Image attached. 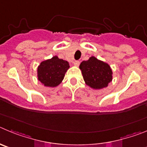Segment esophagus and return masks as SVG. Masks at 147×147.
Returning a JSON list of instances; mask_svg holds the SVG:
<instances>
[{"label": "esophagus", "instance_id": "1", "mask_svg": "<svg viewBox=\"0 0 147 147\" xmlns=\"http://www.w3.org/2000/svg\"><path fill=\"white\" fill-rule=\"evenodd\" d=\"M79 64H80V61H74V65L76 66V67H78Z\"/></svg>", "mask_w": 147, "mask_h": 147}]
</instances>
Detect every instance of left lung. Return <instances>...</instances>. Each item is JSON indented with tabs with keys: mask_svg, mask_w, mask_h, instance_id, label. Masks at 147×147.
<instances>
[{
	"mask_svg": "<svg viewBox=\"0 0 147 147\" xmlns=\"http://www.w3.org/2000/svg\"><path fill=\"white\" fill-rule=\"evenodd\" d=\"M80 69L86 84L94 89L105 88L112 80L113 72L111 67L94 56L82 61Z\"/></svg>",
	"mask_w": 147,
	"mask_h": 147,
	"instance_id": "1",
	"label": "left lung"
}]
</instances>
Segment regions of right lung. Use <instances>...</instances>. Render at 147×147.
<instances>
[{
	"instance_id": "1",
	"label": "right lung",
	"mask_w": 147,
	"mask_h": 147,
	"mask_svg": "<svg viewBox=\"0 0 147 147\" xmlns=\"http://www.w3.org/2000/svg\"><path fill=\"white\" fill-rule=\"evenodd\" d=\"M68 62L55 55L52 59L41 62L37 69L38 80L45 86L55 87L62 82L67 69Z\"/></svg>"
}]
</instances>
